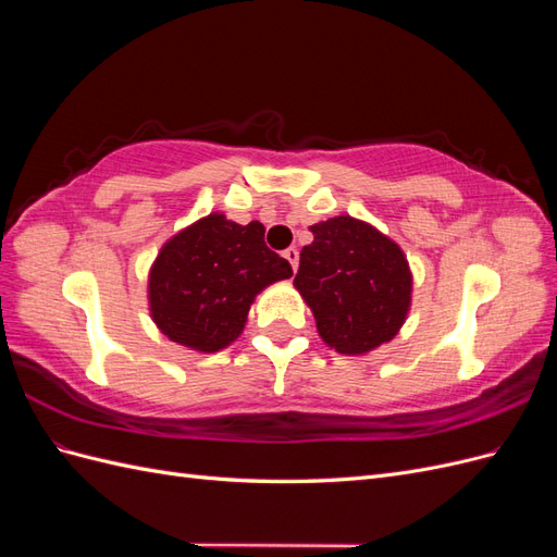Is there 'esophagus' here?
Returning a JSON list of instances; mask_svg holds the SVG:
<instances>
[{
	"mask_svg": "<svg viewBox=\"0 0 557 557\" xmlns=\"http://www.w3.org/2000/svg\"><path fill=\"white\" fill-rule=\"evenodd\" d=\"M283 258L290 262V267H293V272H297V264H299V252H297V248H295V246H290V248H285V250H283Z\"/></svg>",
	"mask_w": 557,
	"mask_h": 557,
	"instance_id": "esophagus-1",
	"label": "esophagus"
}]
</instances>
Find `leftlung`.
<instances>
[{
    "label": "left lung",
    "mask_w": 557,
    "mask_h": 557,
    "mask_svg": "<svg viewBox=\"0 0 557 557\" xmlns=\"http://www.w3.org/2000/svg\"><path fill=\"white\" fill-rule=\"evenodd\" d=\"M295 288L320 339L342 356H364L393 342L411 309L413 276L399 244L352 215L309 227Z\"/></svg>",
    "instance_id": "left-lung-1"
}]
</instances>
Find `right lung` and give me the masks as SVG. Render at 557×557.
Wrapping results in <instances>:
<instances>
[{"label":"right lung","mask_w":557,"mask_h":557,"mask_svg":"<svg viewBox=\"0 0 557 557\" xmlns=\"http://www.w3.org/2000/svg\"><path fill=\"white\" fill-rule=\"evenodd\" d=\"M293 267L264 244V225L209 213L176 232L148 272L150 318L166 339L215 352L239 339L256 297Z\"/></svg>","instance_id":"add662e5"}]
</instances>
